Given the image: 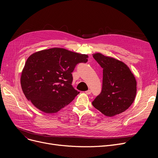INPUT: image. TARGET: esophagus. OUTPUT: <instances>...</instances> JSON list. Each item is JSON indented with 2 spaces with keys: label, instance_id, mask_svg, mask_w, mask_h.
<instances>
[{
  "label": "esophagus",
  "instance_id": "obj_1",
  "mask_svg": "<svg viewBox=\"0 0 158 158\" xmlns=\"http://www.w3.org/2000/svg\"><path fill=\"white\" fill-rule=\"evenodd\" d=\"M91 93H92V91H91L90 89H88V90H87V91H85V94H88V95L90 94Z\"/></svg>",
  "mask_w": 158,
  "mask_h": 158
}]
</instances>
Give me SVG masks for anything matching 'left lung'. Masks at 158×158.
Returning <instances> with one entry per match:
<instances>
[{
	"instance_id": "8db88e82",
	"label": "left lung",
	"mask_w": 158,
	"mask_h": 158,
	"mask_svg": "<svg viewBox=\"0 0 158 158\" xmlns=\"http://www.w3.org/2000/svg\"><path fill=\"white\" fill-rule=\"evenodd\" d=\"M93 57L103 69L102 89L92 102L94 107L107 117L126 111L136 97L135 76L120 60L99 52Z\"/></svg>"
}]
</instances>
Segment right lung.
<instances>
[{
	"label": "right lung",
	"instance_id": "obj_1",
	"mask_svg": "<svg viewBox=\"0 0 158 158\" xmlns=\"http://www.w3.org/2000/svg\"><path fill=\"white\" fill-rule=\"evenodd\" d=\"M87 55L63 48L42 50L30 55L21 75L23 94L32 104L46 113L58 112L80 92L72 85V73Z\"/></svg>",
	"mask_w": 158,
	"mask_h": 158
}]
</instances>
